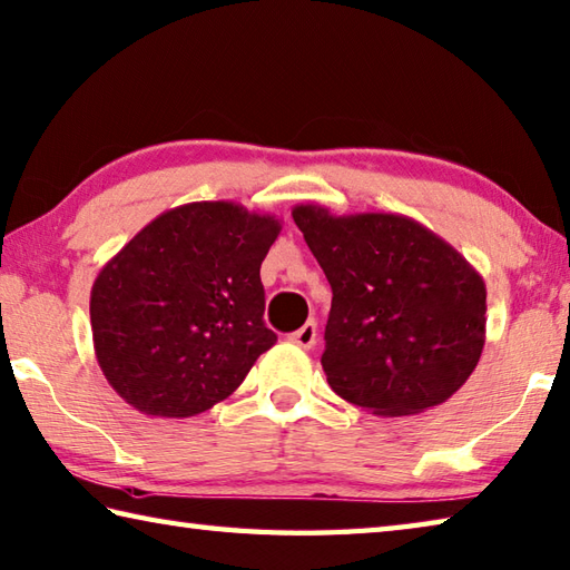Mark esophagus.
Instances as JSON below:
<instances>
[{
	"instance_id": "esophagus-1",
	"label": "esophagus",
	"mask_w": 570,
	"mask_h": 570,
	"mask_svg": "<svg viewBox=\"0 0 570 570\" xmlns=\"http://www.w3.org/2000/svg\"><path fill=\"white\" fill-rule=\"evenodd\" d=\"M288 341H292L294 345H298V348H311V345L316 343V323L314 321H306L304 326H301L298 331L292 333V336H288Z\"/></svg>"
}]
</instances>
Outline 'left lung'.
<instances>
[{
  "instance_id": "8db88e82",
  "label": "left lung",
  "mask_w": 570,
  "mask_h": 570,
  "mask_svg": "<svg viewBox=\"0 0 570 570\" xmlns=\"http://www.w3.org/2000/svg\"><path fill=\"white\" fill-rule=\"evenodd\" d=\"M331 284L323 373L373 415L434 407L474 373L487 341V286L450 242L393 212L292 209Z\"/></svg>"
}]
</instances>
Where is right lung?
Segmentation results:
<instances>
[{"instance_id":"obj_1","label":"right lung","mask_w":570,"mask_h":570,"mask_svg":"<svg viewBox=\"0 0 570 570\" xmlns=\"http://www.w3.org/2000/svg\"><path fill=\"white\" fill-rule=\"evenodd\" d=\"M282 219L237 203H189L148 222L91 288L96 361L148 417L222 403L276 343L264 326L262 262Z\"/></svg>"}]
</instances>
